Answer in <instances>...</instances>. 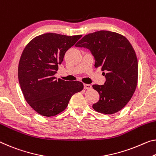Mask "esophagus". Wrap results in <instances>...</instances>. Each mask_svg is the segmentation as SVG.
I'll return each mask as SVG.
<instances>
[{"instance_id":"34e87169","label":"esophagus","mask_w":156,"mask_h":156,"mask_svg":"<svg viewBox=\"0 0 156 156\" xmlns=\"http://www.w3.org/2000/svg\"><path fill=\"white\" fill-rule=\"evenodd\" d=\"M84 87H85L86 90H91V85H90V84H85V85H84Z\"/></svg>"}]
</instances>
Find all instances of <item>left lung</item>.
<instances>
[{
	"label": "left lung",
	"instance_id": "left-lung-1",
	"mask_svg": "<svg viewBox=\"0 0 156 156\" xmlns=\"http://www.w3.org/2000/svg\"><path fill=\"white\" fill-rule=\"evenodd\" d=\"M76 47L90 49L95 58V68H101L104 85H93L99 94L94 110L105 115L119 112L129 102L138 80V62L130 41L122 34L100 30L84 36Z\"/></svg>",
	"mask_w": 156,
	"mask_h": 156
}]
</instances>
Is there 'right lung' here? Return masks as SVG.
Masks as SVG:
<instances>
[{"mask_svg": "<svg viewBox=\"0 0 156 156\" xmlns=\"http://www.w3.org/2000/svg\"><path fill=\"white\" fill-rule=\"evenodd\" d=\"M81 37L45 33L32 39L22 52L19 84L27 103L39 115H58L66 109L71 96L83 90L82 82L57 80L54 76L66 52Z\"/></svg>", "mask_w": 156, "mask_h": 156, "instance_id": "1", "label": "right lung"}]
</instances>
